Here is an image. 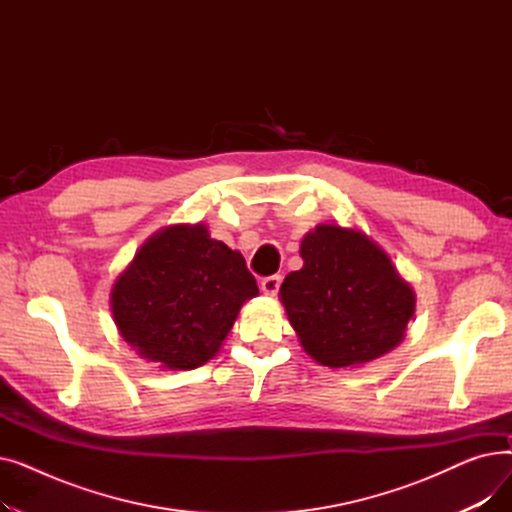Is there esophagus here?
I'll list each match as a JSON object with an SVG mask.
<instances>
[{"instance_id": "esophagus-1", "label": "esophagus", "mask_w": 512, "mask_h": 512, "mask_svg": "<svg viewBox=\"0 0 512 512\" xmlns=\"http://www.w3.org/2000/svg\"><path fill=\"white\" fill-rule=\"evenodd\" d=\"M280 284H282V278H280V276L263 278V280H261V292L265 294V297H276L278 290H280Z\"/></svg>"}]
</instances>
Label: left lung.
<instances>
[{"label": "left lung", "mask_w": 512, "mask_h": 512, "mask_svg": "<svg viewBox=\"0 0 512 512\" xmlns=\"http://www.w3.org/2000/svg\"><path fill=\"white\" fill-rule=\"evenodd\" d=\"M301 257V270L280 286V303L311 359L361 367L405 340L415 290L371 236L319 224L303 236Z\"/></svg>", "instance_id": "8db88e82"}]
</instances>
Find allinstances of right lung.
<instances>
[{
  "instance_id": "right-lung-1",
  "label": "right lung",
  "mask_w": 512,
  "mask_h": 512,
  "mask_svg": "<svg viewBox=\"0 0 512 512\" xmlns=\"http://www.w3.org/2000/svg\"><path fill=\"white\" fill-rule=\"evenodd\" d=\"M259 288L245 257L205 224H172L149 236L110 292L114 324L141 359L186 371L220 353Z\"/></svg>"
}]
</instances>
